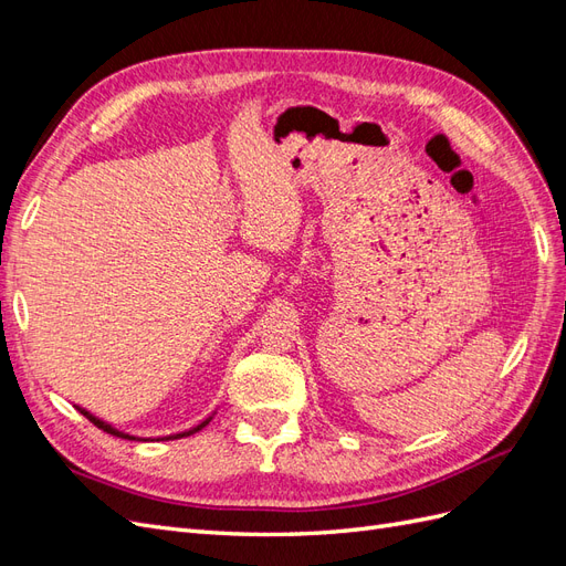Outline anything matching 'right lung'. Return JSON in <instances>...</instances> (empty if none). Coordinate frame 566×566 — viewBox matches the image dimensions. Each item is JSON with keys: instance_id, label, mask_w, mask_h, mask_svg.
<instances>
[{"instance_id": "obj_1", "label": "right lung", "mask_w": 566, "mask_h": 566, "mask_svg": "<svg viewBox=\"0 0 566 566\" xmlns=\"http://www.w3.org/2000/svg\"><path fill=\"white\" fill-rule=\"evenodd\" d=\"M80 413L87 418V420H92L98 430H104V432H108V434H113V437H123V439H136V441H148V439H142V437H134V434H127V432H119V430H115V427L111 424V422H106V420H101V418H96L94 413H90L87 408H82V406H75ZM214 416V413H212ZM212 416L210 418H205L200 424H196V427H191V430H186V432H177V434H169V437H160L158 441H165V439H181V437H191V434H196V432H200L205 424H208L210 420H212ZM153 441V439H150Z\"/></svg>"}]
</instances>
